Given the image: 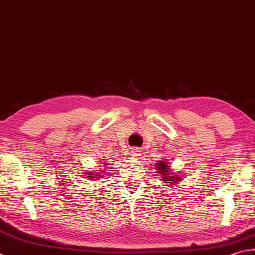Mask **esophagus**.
<instances>
[{"label": "esophagus", "instance_id": "obj_1", "mask_svg": "<svg viewBox=\"0 0 255 255\" xmlns=\"http://www.w3.org/2000/svg\"><path fill=\"white\" fill-rule=\"evenodd\" d=\"M141 154H142V150L139 149L138 147H133V148L129 149V155H131V156H133V157L141 156Z\"/></svg>", "mask_w": 255, "mask_h": 255}]
</instances>
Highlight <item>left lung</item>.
I'll list each match as a JSON object with an SVG mask.
<instances>
[{
    "mask_svg": "<svg viewBox=\"0 0 255 255\" xmlns=\"http://www.w3.org/2000/svg\"><path fill=\"white\" fill-rule=\"evenodd\" d=\"M155 166V170L157 171L160 176V181L166 186H173L175 184L179 183V180H181V176H179L178 174H175V171H171V167L169 165V162L167 160H157L156 164L154 165Z\"/></svg>",
    "mask_w": 255,
    "mask_h": 255,
    "instance_id": "8db88e82",
    "label": "left lung"
}]
</instances>
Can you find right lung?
<instances>
[{
  "label": "right lung",
  "instance_id": "add662e5",
  "mask_svg": "<svg viewBox=\"0 0 255 255\" xmlns=\"http://www.w3.org/2000/svg\"><path fill=\"white\" fill-rule=\"evenodd\" d=\"M102 164H103V167H106V165H108L107 163H103V162H101ZM103 170V169H102ZM103 173H106V171H101V170H96V171H93V173H91V174H89V173H87L86 175V177L87 178H89V179H93V180H98V179H101V178H103Z\"/></svg>",
  "mask_w": 255,
  "mask_h": 255
}]
</instances>
